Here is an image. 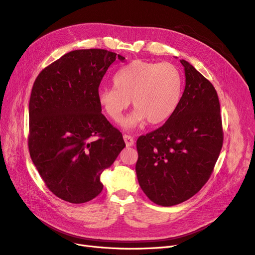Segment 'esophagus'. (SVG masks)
Returning a JSON list of instances; mask_svg holds the SVG:
<instances>
[{
	"label": "esophagus",
	"mask_w": 255,
	"mask_h": 255,
	"mask_svg": "<svg viewBox=\"0 0 255 255\" xmlns=\"http://www.w3.org/2000/svg\"><path fill=\"white\" fill-rule=\"evenodd\" d=\"M123 139H125V142H126L127 146H130V145L134 144V139H133V137L130 136V135L125 134V135H123Z\"/></svg>",
	"instance_id": "esophagus-1"
}]
</instances>
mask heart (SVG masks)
Returning a JSON list of instances; mask_svg holds the SVG:
<instances>
[{"mask_svg": "<svg viewBox=\"0 0 255 255\" xmlns=\"http://www.w3.org/2000/svg\"><path fill=\"white\" fill-rule=\"evenodd\" d=\"M114 87H102L98 101L106 117L119 122L132 102L134 113L123 121L127 128L163 123L175 112L183 89V76L175 65L134 60L122 67L113 78Z\"/></svg>", "mask_w": 255, "mask_h": 255, "instance_id": "obj_1", "label": "heart"}]
</instances>
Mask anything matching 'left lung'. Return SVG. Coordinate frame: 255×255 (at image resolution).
Wrapping results in <instances>:
<instances>
[{
    "label": "left lung",
    "mask_w": 255,
    "mask_h": 255,
    "mask_svg": "<svg viewBox=\"0 0 255 255\" xmlns=\"http://www.w3.org/2000/svg\"><path fill=\"white\" fill-rule=\"evenodd\" d=\"M186 85L164 126L139 136L136 174L152 202L172 206L186 201L210 179L223 144L220 104L213 84L181 59Z\"/></svg>",
    "instance_id": "obj_1"
}]
</instances>
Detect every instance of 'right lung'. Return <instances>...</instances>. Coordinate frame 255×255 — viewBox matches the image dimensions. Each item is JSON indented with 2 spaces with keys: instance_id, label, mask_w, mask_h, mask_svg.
Wrapping results in <instances>:
<instances>
[{
  "instance_id": "1",
  "label": "right lung",
  "mask_w": 255,
  "mask_h": 255,
  "mask_svg": "<svg viewBox=\"0 0 255 255\" xmlns=\"http://www.w3.org/2000/svg\"><path fill=\"white\" fill-rule=\"evenodd\" d=\"M116 59L103 49L71 51L45 67L30 92L28 151L50 191L85 203L103 189L100 180L125 148L120 130L101 113L99 86Z\"/></svg>"
}]
</instances>
